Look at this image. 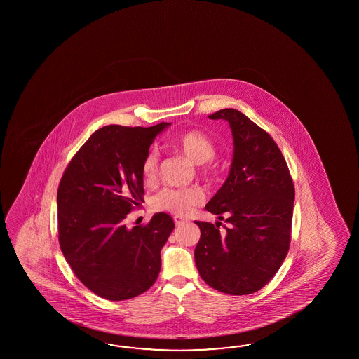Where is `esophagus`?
Here are the masks:
<instances>
[{"mask_svg":"<svg viewBox=\"0 0 359 359\" xmlns=\"http://www.w3.org/2000/svg\"><path fill=\"white\" fill-rule=\"evenodd\" d=\"M173 221L176 223V226H182V224H184V223L187 222V219H184V218L180 217V215H175V217H173Z\"/></svg>","mask_w":359,"mask_h":359,"instance_id":"esophagus-1","label":"esophagus"}]
</instances>
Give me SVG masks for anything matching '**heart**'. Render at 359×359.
<instances>
[{"mask_svg": "<svg viewBox=\"0 0 359 359\" xmlns=\"http://www.w3.org/2000/svg\"><path fill=\"white\" fill-rule=\"evenodd\" d=\"M178 150L192 163L200 164L203 175L209 173V168L204 163L212 161L217 154V146L210 138L198 130H187L177 138ZM146 182H154L159 172V151L150 149L146 153L141 165ZM205 195L198 187L187 189H163L154 198V206L159 210L176 214L180 217H187L194 212L196 206L201 205Z\"/></svg>", "mask_w": 359, "mask_h": 359, "instance_id": "1", "label": "heart"}]
</instances>
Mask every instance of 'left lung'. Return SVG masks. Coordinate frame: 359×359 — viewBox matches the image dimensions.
Segmentation results:
<instances>
[{
  "label": "left lung",
  "mask_w": 359,
  "mask_h": 359,
  "mask_svg": "<svg viewBox=\"0 0 359 359\" xmlns=\"http://www.w3.org/2000/svg\"><path fill=\"white\" fill-rule=\"evenodd\" d=\"M209 119L227 121L233 137L229 177L205 206L227 226L195 221L201 231L195 263L210 287L248 295L266 286L287 255L295 189L266 130L236 109H222Z\"/></svg>",
  "instance_id": "obj_1"
}]
</instances>
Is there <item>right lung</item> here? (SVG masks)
Returning <instances> with one entry per match:
<instances>
[{
	"label": "right lung",
	"mask_w": 359,
	"mask_h": 359,
	"mask_svg": "<svg viewBox=\"0 0 359 359\" xmlns=\"http://www.w3.org/2000/svg\"><path fill=\"white\" fill-rule=\"evenodd\" d=\"M169 123L153 127L107 126L92 133L61 177L59 243L64 258L87 289L107 300L135 298L161 272V250L175 229L165 213L146 226L123 223L142 201V161Z\"/></svg>",
	"instance_id": "obj_1"
}]
</instances>
